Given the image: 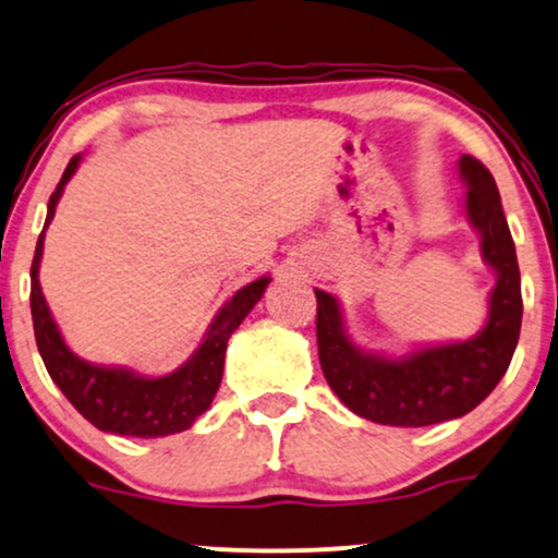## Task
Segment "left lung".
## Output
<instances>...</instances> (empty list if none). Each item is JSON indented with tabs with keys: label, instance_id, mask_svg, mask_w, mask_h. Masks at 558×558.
<instances>
[{
	"label": "left lung",
	"instance_id": "left-lung-1",
	"mask_svg": "<svg viewBox=\"0 0 558 558\" xmlns=\"http://www.w3.org/2000/svg\"><path fill=\"white\" fill-rule=\"evenodd\" d=\"M458 169L469 187V221L482 234V257L497 272L489 316L476 337L420 348L401 357L373 355L344 335L335 295L314 291L324 378L344 407L378 425L425 427L463 417L495 391L518 348L523 322L520 267L497 182L471 154H463Z\"/></svg>",
	"mask_w": 558,
	"mask_h": 558
}]
</instances>
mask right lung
Instances as JSON below:
<instances>
[{
  "mask_svg": "<svg viewBox=\"0 0 558 558\" xmlns=\"http://www.w3.org/2000/svg\"><path fill=\"white\" fill-rule=\"evenodd\" d=\"M80 161L82 157L76 154L63 169L59 185L48 201L46 227L40 231L38 244H35L31 267V312L38 352L44 357L48 376L53 378L63 397L72 401L84 420L102 433L129 437H165L182 433L214 401L218 386H221L229 337L244 322V316L255 308V303L263 299L270 278H257L255 283L239 288L216 314L193 357L169 376L149 378L129 368H105V365H92L76 357L66 348L51 312H48V303L38 283V267L40 257H44L46 229L53 221L63 185L72 180Z\"/></svg>",
  "mask_w": 558,
  "mask_h": 558,
  "instance_id": "right-lung-1",
  "label": "right lung"
}]
</instances>
